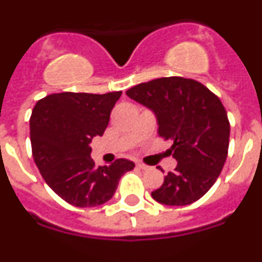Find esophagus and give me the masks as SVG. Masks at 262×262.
Returning a JSON list of instances; mask_svg holds the SVG:
<instances>
[{
    "label": "esophagus",
    "mask_w": 262,
    "mask_h": 262,
    "mask_svg": "<svg viewBox=\"0 0 262 262\" xmlns=\"http://www.w3.org/2000/svg\"><path fill=\"white\" fill-rule=\"evenodd\" d=\"M136 166L140 169H143V170H147V169H149V166L145 165V164H143V163H136Z\"/></svg>",
    "instance_id": "34e87169"
}]
</instances>
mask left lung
Returning a JSON list of instances; mask_svg holds the SVG:
<instances>
[{
	"label": "left lung",
	"instance_id": "obj_1",
	"mask_svg": "<svg viewBox=\"0 0 262 262\" xmlns=\"http://www.w3.org/2000/svg\"><path fill=\"white\" fill-rule=\"evenodd\" d=\"M151 108L161 138L172 139L169 152L177 160L152 198L168 206H185L202 198L217 180L230 144V122L221 99L191 78L161 77L126 92Z\"/></svg>",
	"mask_w": 262,
	"mask_h": 262
}]
</instances>
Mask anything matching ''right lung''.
I'll list each match as a JSON object with an SVG mask.
<instances>
[{
  "label": "right lung",
  "mask_w": 262,
  "mask_h": 262,
  "mask_svg": "<svg viewBox=\"0 0 262 262\" xmlns=\"http://www.w3.org/2000/svg\"><path fill=\"white\" fill-rule=\"evenodd\" d=\"M122 92L106 94L55 93L39 99L30 118L32 157L45 181L76 207L107 202L120 177L135 164L118 159L96 166L90 142L102 136Z\"/></svg>",
  "instance_id": "add662e5"
}]
</instances>
